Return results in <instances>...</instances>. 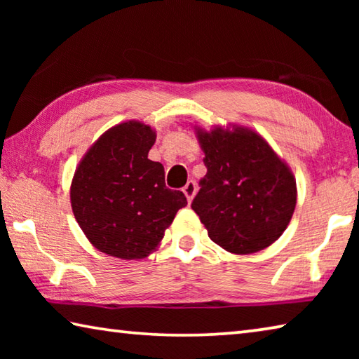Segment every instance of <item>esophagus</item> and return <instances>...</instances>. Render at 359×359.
<instances>
[{
  "label": "esophagus",
  "instance_id": "esophagus-1",
  "mask_svg": "<svg viewBox=\"0 0 359 359\" xmlns=\"http://www.w3.org/2000/svg\"><path fill=\"white\" fill-rule=\"evenodd\" d=\"M184 194L188 199V203H191V199L194 198V194H196V184H194L193 180L188 182V184L184 187Z\"/></svg>",
  "mask_w": 359,
  "mask_h": 359
}]
</instances>
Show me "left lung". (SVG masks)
Returning <instances> with one entry per match:
<instances>
[{
    "instance_id": "1",
    "label": "left lung",
    "mask_w": 359,
    "mask_h": 359,
    "mask_svg": "<svg viewBox=\"0 0 359 359\" xmlns=\"http://www.w3.org/2000/svg\"><path fill=\"white\" fill-rule=\"evenodd\" d=\"M208 174L191 209L209 238L234 255H250L280 238L293 217L297 190L290 166L266 139L242 125H194Z\"/></svg>"
}]
</instances>
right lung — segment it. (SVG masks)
<instances>
[{"mask_svg":"<svg viewBox=\"0 0 359 359\" xmlns=\"http://www.w3.org/2000/svg\"><path fill=\"white\" fill-rule=\"evenodd\" d=\"M156 133L144 121L128 120L96 139L76 168L71 208L95 248L121 259L154 253L185 194L169 190L165 168L149 160Z\"/></svg>","mask_w":359,"mask_h":359,"instance_id":"1","label":"right lung"}]
</instances>
